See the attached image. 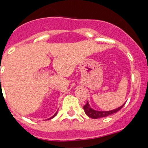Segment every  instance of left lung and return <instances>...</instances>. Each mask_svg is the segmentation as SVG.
<instances>
[{"label":"left lung","mask_w":148,"mask_h":148,"mask_svg":"<svg viewBox=\"0 0 148 148\" xmlns=\"http://www.w3.org/2000/svg\"><path fill=\"white\" fill-rule=\"evenodd\" d=\"M125 104H122V106H120V107H118V108L115 109V110H110V111H97V110H95L92 108H91L88 102H86V104L84 106L83 108H84V110L85 113H86V114L88 116V117H91V118L92 119H98V118H101V117H107V116L110 115V114H114V113H116L117 112H118L119 110H120L123 107V106L125 105Z\"/></svg>","instance_id":"8db88e82"}]
</instances>
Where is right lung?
<instances>
[{"instance_id":"1","label":"right lung","mask_w":148,"mask_h":148,"mask_svg":"<svg viewBox=\"0 0 148 148\" xmlns=\"http://www.w3.org/2000/svg\"><path fill=\"white\" fill-rule=\"evenodd\" d=\"M56 114H57V112H56V113H55V114H53V116H52V117H50V118H49V119H48V120H51V119L53 118V117H55V116H56Z\"/></svg>"}]
</instances>
